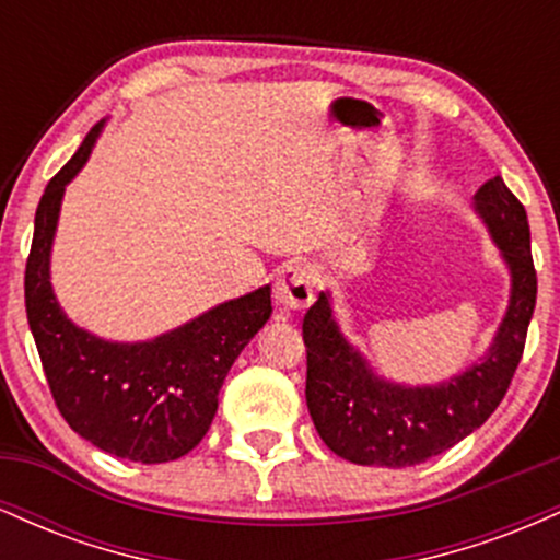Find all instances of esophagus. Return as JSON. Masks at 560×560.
<instances>
[{
	"label": "esophagus",
	"mask_w": 560,
	"mask_h": 560,
	"mask_svg": "<svg viewBox=\"0 0 560 560\" xmlns=\"http://www.w3.org/2000/svg\"><path fill=\"white\" fill-rule=\"evenodd\" d=\"M273 298L287 311H302L313 302V273L305 262H287L276 279Z\"/></svg>",
	"instance_id": "obj_1"
}]
</instances>
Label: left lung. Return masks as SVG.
I'll list each match as a JSON object with an SVG mask.
<instances>
[{
	"label": "left lung",
	"mask_w": 560,
	"mask_h": 560,
	"mask_svg": "<svg viewBox=\"0 0 560 560\" xmlns=\"http://www.w3.org/2000/svg\"><path fill=\"white\" fill-rule=\"evenodd\" d=\"M474 210L511 271V300L487 355L464 374L427 387L395 384L376 376L347 342L334 318L329 292H320L305 313L307 410L320 440L339 458L387 468L423 464L479 429L511 387L537 302L529 221L524 205L500 176L479 186Z\"/></svg>",
	"instance_id": "8db88e82"
}]
</instances>
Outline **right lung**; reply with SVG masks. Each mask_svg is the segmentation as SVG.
<instances>
[{
  "instance_id": "right-lung-1",
  "label": "right lung",
  "mask_w": 560,
  "mask_h": 560,
  "mask_svg": "<svg viewBox=\"0 0 560 560\" xmlns=\"http://www.w3.org/2000/svg\"><path fill=\"white\" fill-rule=\"evenodd\" d=\"M100 120L44 189L25 262V313L62 419L94 447L137 464H168L199 445L218 392L244 345L271 318V287L221 302L147 342H107L62 313L49 258L62 195L100 139Z\"/></svg>"
}]
</instances>
